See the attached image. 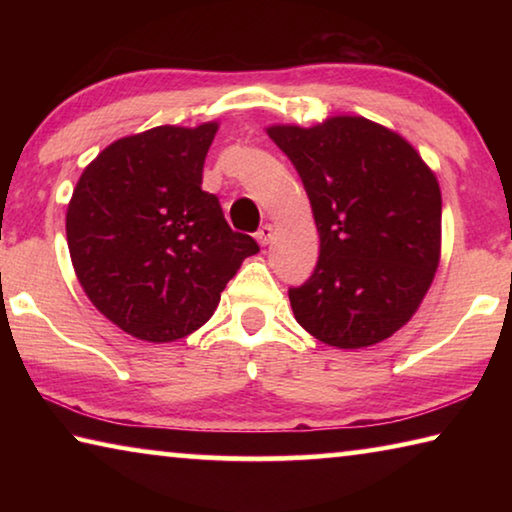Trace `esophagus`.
Here are the masks:
<instances>
[{
  "label": "esophagus",
  "instance_id": "1",
  "mask_svg": "<svg viewBox=\"0 0 512 512\" xmlns=\"http://www.w3.org/2000/svg\"><path fill=\"white\" fill-rule=\"evenodd\" d=\"M257 241L262 246H268L273 241V225L271 223H266V225H262V228H259V232H257Z\"/></svg>",
  "mask_w": 512,
  "mask_h": 512
}]
</instances>
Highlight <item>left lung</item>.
<instances>
[{
	"instance_id": "1",
	"label": "left lung",
	"mask_w": 512,
	"mask_h": 512,
	"mask_svg": "<svg viewBox=\"0 0 512 512\" xmlns=\"http://www.w3.org/2000/svg\"><path fill=\"white\" fill-rule=\"evenodd\" d=\"M309 196L318 264L289 289L293 316L334 348H368L406 325L440 262L438 180L391 128L339 115L311 128L271 126Z\"/></svg>"
}]
</instances>
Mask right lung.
Returning a JSON list of instances; mask_svg holds the SVG:
<instances>
[{
  "label": "right lung",
  "instance_id": "1",
  "mask_svg": "<svg viewBox=\"0 0 512 512\" xmlns=\"http://www.w3.org/2000/svg\"><path fill=\"white\" fill-rule=\"evenodd\" d=\"M219 124L155 126L106 146L67 205V246L85 296L126 334L169 343L214 314L253 237L225 221L203 164Z\"/></svg>",
  "mask_w": 512,
  "mask_h": 512
}]
</instances>
